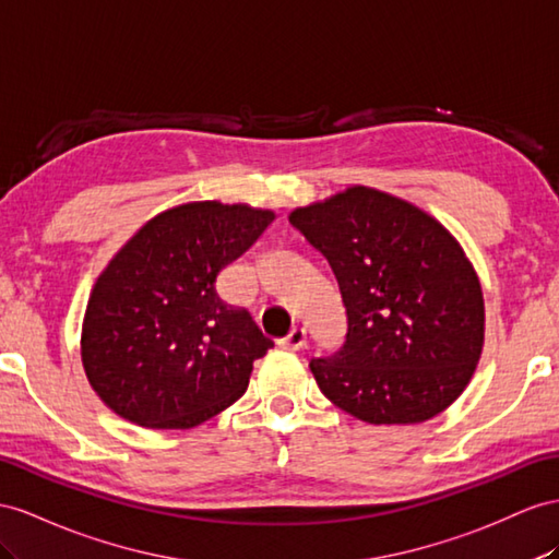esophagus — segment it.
Instances as JSON below:
<instances>
[{"mask_svg": "<svg viewBox=\"0 0 559 559\" xmlns=\"http://www.w3.org/2000/svg\"><path fill=\"white\" fill-rule=\"evenodd\" d=\"M283 347L295 349V352L305 349L307 347V331H305V328H293L290 335L283 340Z\"/></svg>", "mask_w": 559, "mask_h": 559, "instance_id": "esophagus-1", "label": "esophagus"}]
</instances>
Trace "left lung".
I'll list each match as a JSON object with an SVG mask.
<instances>
[{
  "label": "left lung",
  "instance_id": "left-lung-1",
  "mask_svg": "<svg viewBox=\"0 0 559 559\" xmlns=\"http://www.w3.org/2000/svg\"><path fill=\"white\" fill-rule=\"evenodd\" d=\"M290 224L331 264L347 313L335 354L309 361L319 390L370 425L435 418L463 394L484 345L475 269L437 219L354 186Z\"/></svg>",
  "mask_w": 559,
  "mask_h": 559
}]
</instances>
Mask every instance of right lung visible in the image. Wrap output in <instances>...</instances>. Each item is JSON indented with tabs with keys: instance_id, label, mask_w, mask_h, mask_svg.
I'll return each instance as SVG.
<instances>
[{
	"instance_id": "add662e5",
	"label": "right lung",
	"mask_w": 559,
	"mask_h": 559,
	"mask_svg": "<svg viewBox=\"0 0 559 559\" xmlns=\"http://www.w3.org/2000/svg\"><path fill=\"white\" fill-rule=\"evenodd\" d=\"M271 222L269 210L207 200L139 228L84 313V373L106 406L143 427L189 429L246 394L252 361L274 342L224 302L217 278Z\"/></svg>"
}]
</instances>
